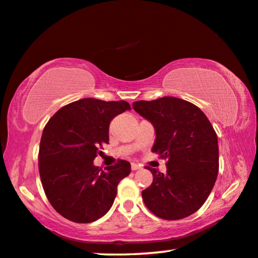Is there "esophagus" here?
Segmentation results:
<instances>
[{
    "label": "esophagus",
    "instance_id": "esophagus-1",
    "mask_svg": "<svg viewBox=\"0 0 258 258\" xmlns=\"http://www.w3.org/2000/svg\"><path fill=\"white\" fill-rule=\"evenodd\" d=\"M131 167H132V170H133V171H137V170H140V169H142V166H141V165H139V164H137V163H132V165H131Z\"/></svg>",
    "mask_w": 258,
    "mask_h": 258
}]
</instances>
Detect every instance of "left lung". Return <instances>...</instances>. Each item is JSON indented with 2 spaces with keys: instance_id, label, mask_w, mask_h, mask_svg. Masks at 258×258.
Returning <instances> with one entry per match:
<instances>
[{
  "instance_id": "obj_1",
  "label": "left lung",
  "mask_w": 258,
  "mask_h": 258,
  "mask_svg": "<svg viewBox=\"0 0 258 258\" xmlns=\"http://www.w3.org/2000/svg\"><path fill=\"white\" fill-rule=\"evenodd\" d=\"M133 109L154 126L151 151L167 159L166 173L147 166L154 179L142 190L146 207L166 220L193 215L210 195L219 169L218 139L209 119L193 103L172 96L134 102Z\"/></svg>"
}]
</instances>
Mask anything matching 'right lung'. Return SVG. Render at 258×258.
<instances>
[{
    "instance_id": "obj_1",
    "label": "right lung",
    "mask_w": 258,
    "mask_h": 258,
    "mask_svg": "<svg viewBox=\"0 0 258 258\" xmlns=\"http://www.w3.org/2000/svg\"><path fill=\"white\" fill-rule=\"evenodd\" d=\"M131 110L126 101L81 99L60 108L43 130L39 151L41 182L52 208L75 223H92L110 210L117 186L131 172L119 159L103 171L93 161L109 142V125Z\"/></svg>"
}]
</instances>
